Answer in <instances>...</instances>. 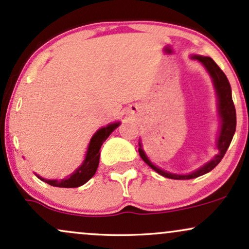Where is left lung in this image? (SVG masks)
<instances>
[{"mask_svg": "<svg viewBox=\"0 0 249 249\" xmlns=\"http://www.w3.org/2000/svg\"><path fill=\"white\" fill-rule=\"evenodd\" d=\"M191 58L199 61V62L205 67V69L207 71L209 76H211L212 82H213L215 89L217 115H219L220 119V127L216 138L217 154H215L211 160L206 162V163L203 164V166H201L200 168L195 169L194 172L188 173V174H177V173L167 172V170L161 169L160 167L155 166V164L149 160L146 152H144L143 148H142V142L141 139H140L139 154L141 156L142 160L146 162L150 168L154 169L156 173L162 175V177L173 178V180H189V178H195L206 174V173L211 172L212 169H214L215 167L219 164V162L222 160L226 152H227L236 128V111L235 107H234L233 99H231V88L230 85V81H228L225 72H223L221 69L219 68V66L214 62L213 58L208 56H202V55H192Z\"/></svg>", "mask_w": 249, "mask_h": 249, "instance_id": "left-lung-1", "label": "left lung"}]
</instances>
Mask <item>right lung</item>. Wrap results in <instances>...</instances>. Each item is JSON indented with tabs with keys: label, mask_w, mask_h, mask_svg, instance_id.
I'll use <instances>...</instances> for the list:
<instances>
[{
	"label": "right lung",
	"mask_w": 249,
	"mask_h": 249,
	"mask_svg": "<svg viewBox=\"0 0 249 249\" xmlns=\"http://www.w3.org/2000/svg\"><path fill=\"white\" fill-rule=\"evenodd\" d=\"M119 125L120 122H113V124H108L106 127L97 129L96 133L91 136L90 141H89L87 152H86L85 155V160H83L82 163H81L80 166L67 178H61V180H57V178L49 180V178H44L40 177V175H37L36 173L35 175L40 178V180L43 181V182L48 183L50 186L61 187V188H75V187L85 185L87 181H89L94 177L95 173H96L97 167H99L100 149H101L102 143L108 139V136H109Z\"/></svg>",
	"instance_id": "1"
}]
</instances>
